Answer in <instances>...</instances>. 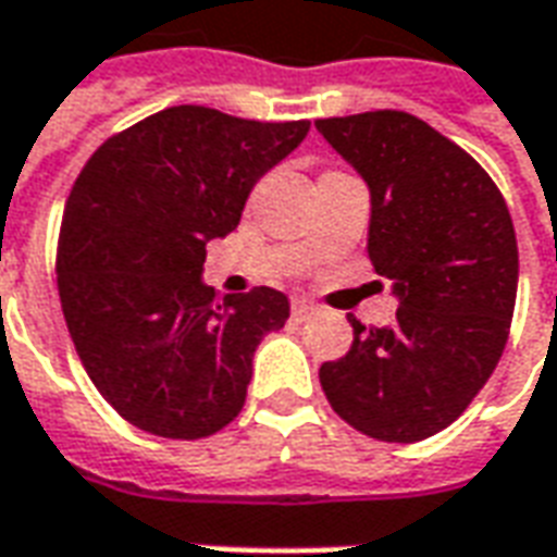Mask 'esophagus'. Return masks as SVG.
<instances>
[{
	"label": "esophagus",
	"instance_id": "obj_1",
	"mask_svg": "<svg viewBox=\"0 0 557 557\" xmlns=\"http://www.w3.org/2000/svg\"><path fill=\"white\" fill-rule=\"evenodd\" d=\"M292 315H298V319H313L319 315V307L313 301H292Z\"/></svg>",
	"mask_w": 557,
	"mask_h": 557
}]
</instances>
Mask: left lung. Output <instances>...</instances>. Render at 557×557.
I'll use <instances>...</instances> for the list:
<instances>
[{"label":"left lung","mask_w":557,"mask_h":557,"mask_svg":"<svg viewBox=\"0 0 557 557\" xmlns=\"http://www.w3.org/2000/svg\"><path fill=\"white\" fill-rule=\"evenodd\" d=\"M370 184L367 253L394 283V325L351 315V349L325 361L331 409L375 442H423L450 426L502 361L519 283L516 232L490 172L403 110L315 119Z\"/></svg>","instance_id":"obj_1"}]
</instances>
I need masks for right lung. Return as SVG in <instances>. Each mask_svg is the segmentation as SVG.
I'll return each mask as SVG.
<instances>
[{"label":"right lung","instance_id":"add662e5","mask_svg":"<svg viewBox=\"0 0 557 557\" xmlns=\"http://www.w3.org/2000/svg\"><path fill=\"white\" fill-rule=\"evenodd\" d=\"M310 122H253L182 103L119 131L86 160L62 214L55 274L79 361L127 423L206 438L238 418L253 351L289 319L256 286L220 301L206 244L230 235L253 184Z\"/></svg>","mask_w":557,"mask_h":557}]
</instances>
